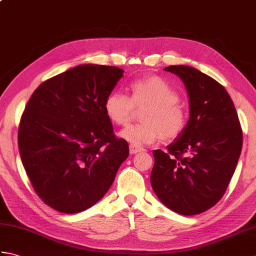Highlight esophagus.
<instances>
[{"label": "esophagus", "mask_w": 256, "mask_h": 256, "mask_svg": "<svg viewBox=\"0 0 256 256\" xmlns=\"http://www.w3.org/2000/svg\"><path fill=\"white\" fill-rule=\"evenodd\" d=\"M143 150V148L140 145H135V144H131L130 145V154H138L140 152Z\"/></svg>", "instance_id": "1"}]
</instances>
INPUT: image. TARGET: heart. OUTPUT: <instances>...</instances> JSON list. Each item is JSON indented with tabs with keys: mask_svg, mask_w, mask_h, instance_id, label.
I'll use <instances>...</instances> for the list:
<instances>
[{
	"mask_svg": "<svg viewBox=\"0 0 256 256\" xmlns=\"http://www.w3.org/2000/svg\"><path fill=\"white\" fill-rule=\"evenodd\" d=\"M131 98L112 91L106 98L104 112L116 125H126L133 118L135 108H145L143 123L131 125L120 132V136L135 145L153 143L162 138L172 140L180 135L187 124V112L178 102L176 89L156 74L144 76L130 84Z\"/></svg>",
	"mask_w": 256,
	"mask_h": 256,
	"instance_id": "heart-1",
	"label": "heart"
}]
</instances>
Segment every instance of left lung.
<instances>
[{"label": "left lung", "instance_id": "left-lung-1", "mask_svg": "<svg viewBox=\"0 0 256 256\" xmlns=\"http://www.w3.org/2000/svg\"><path fill=\"white\" fill-rule=\"evenodd\" d=\"M164 70L182 79L189 96L184 132L153 152L150 184L167 208L194 216L214 206L226 192L242 150V130L233 101L218 81L178 64Z\"/></svg>", "mask_w": 256, "mask_h": 256}]
</instances>
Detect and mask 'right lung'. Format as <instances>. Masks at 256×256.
Segmentation results:
<instances>
[{"label": "right lung", "mask_w": 256, "mask_h": 256, "mask_svg": "<svg viewBox=\"0 0 256 256\" xmlns=\"http://www.w3.org/2000/svg\"><path fill=\"white\" fill-rule=\"evenodd\" d=\"M123 69L79 64L44 81L18 128L22 162L36 194L64 214H78L110 189L128 145L118 138L104 101Z\"/></svg>", "instance_id": "1"}]
</instances>
